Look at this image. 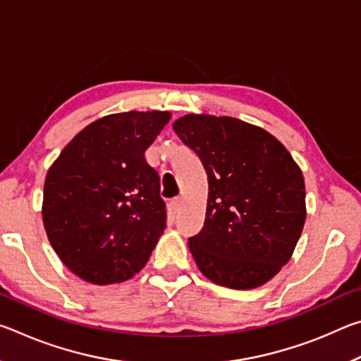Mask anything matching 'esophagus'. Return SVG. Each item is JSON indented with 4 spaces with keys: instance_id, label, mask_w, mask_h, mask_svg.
I'll use <instances>...</instances> for the list:
<instances>
[{
    "instance_id": "1",
    "label": "esophagus",
    "mask_w": 361,
    "mask_h": 361,
    "mask_svg": "<svg viewBox=\"0 0 361 361\" xmlns=\"http://www.w3.org/2000/svg\"><path fill=\"white\" fill-rule=\"evenodd\" d=\"M172 209H173V212H180V209H181V197H175L172 200Z\"/></svg>"
}]
</instances>
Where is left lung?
Listing matches in <instances>:
<instances>
[{
	"label": "left lung",
	"instance_id": "obj_1",
	"mask_svg": "<svg viewBox=\"0 0 361 361\" xmlns=\"http://www.w3.org/2000/svg\"><path fill=\"white\" fill-rule=\"evenodd\" d=\"M173 130L209 178L204 228L188 242L195 264L212 282L234 290L266 283L301 237V170L277 138L240 119L186 114Z\"/></svg>",
	"mask_w": 361,
	"mask_h": 361
}]
</instances>
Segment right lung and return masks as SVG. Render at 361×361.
<instances>
[{
    "label": "right lung",
    "instance_id": "1",
    "mask_svg": "<svg viewBox=\"0 0 361 361\" xmlns=\"http://www.w3.org/2000/svg\"><path fill=\"white\" fill-rule=\"evenodd\" d=\"M169 121L167 111L105 116L79 132L49 169L42 202L49 242L85 282L133 277L167 228L159 175L145 151Z\"/></svg>",
    "mask_w": 361,
    "mask_h": 361
}]
</instances>
